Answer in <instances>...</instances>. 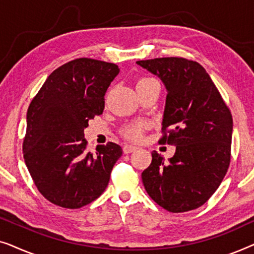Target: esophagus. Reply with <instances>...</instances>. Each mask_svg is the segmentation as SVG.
Listing matches in <instances>:
<instances>
[{
	"mask_svg": "<svg viewBox=\"0 0 254 254\" xmlns=\"http://www.w3.org/2000/svg\"><path fill=\"white\" fill-rule=\"evenodd\" d=\"M136 150H137V148L134 147V145H131V144H125L123 147V151L125 152V154H130V152H134Z\"/></svg>",
	"mask_w": 254,
	"mask_h": 254,
	"instance_id": "obj_1",
	"label": "esophagus"
}]
</instances>
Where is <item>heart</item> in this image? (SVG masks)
Here are the masks:
<instances>
[{"instance_id": "heart-1", "label": "heart", "mask_w": 254, "mask_h": 254, "mask_svg": "<svg viewBox=\"0 0 254 254\" xmlns=\"http://www.w3.org/2000/svg\"><path fill=\"white\" fill-rule=\"evenodd\" d=\"M152 81V78H140L137 79L136 82V88H140L145 83ZM144 128H145V124L143 123H135V124H131L129 126L125 128L124 130V135L126 136L127 138H129V140H134V141H137L140 140L142 137V134H143L144 131Z\"/></svg>"}]
</instances>
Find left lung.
Here are the masks:
<instances>
[{
  "instance_id": "1",
  "label": "left lung",
  "mask_w": 254,
  "mask_h": 254,
  "mask_svg": "<svg viewBox=\"0 0 254 254\" xmlns=\"http://www.w3.org/2000/svg\"><path fill=\"white\" fill-rule=\"evenodd\" d=\"M136 64L164 83L168 95L159 142L176 145L169 163L151 152V164L142 172L144 189L170 213L196 209L218 189L230 165V110L195 61L157 58Z\"/></svg>"
}]
</instances>
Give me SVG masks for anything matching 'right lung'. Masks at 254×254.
<instances>
[{"instance_id":"1","label":"right lung","mask_w":254,"mask_h":254,"mask_svg":"<svg viewBox=\"0 0 254 254\" xmlns=\"http://www.w3.org/2000/svg\"><path fill=\"white\" fill-rule=\"evenodd\" d=\"M118 74L114 64L75 59L55 69L30 104L24 161L38 190L57 206H86L109 185L123 149L109 142L92 154L84 128L103 113L104 96Z\"/></svg>"}]
</instances>
